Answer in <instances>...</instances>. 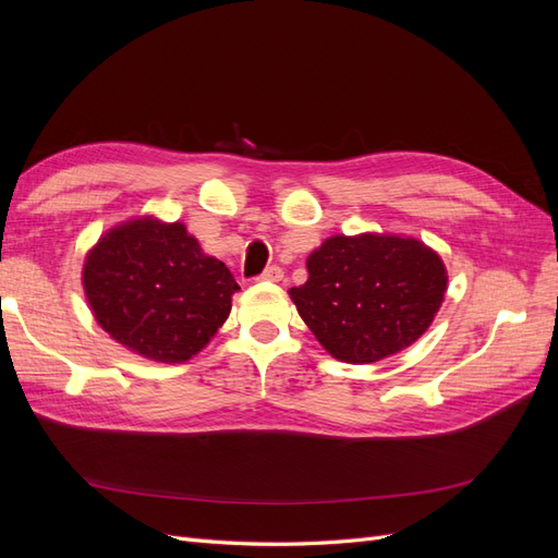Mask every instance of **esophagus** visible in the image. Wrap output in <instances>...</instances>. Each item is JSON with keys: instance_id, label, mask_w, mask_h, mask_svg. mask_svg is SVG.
I'll return each mask as SVG.
<instances>
[{"instance_id": "34e87169", "label": "esophagus", "mask_w": 558, "mask_h": 558, "mask_svg": "<svg viewBox=\"0 0 558 558\" xmlns=\"http://www.w3.org/2000/svg\"><path fill=\"white\" fill-rule=\"evenodd\" d=\"M263 281H281L283 279V269L279 265H269L263 269V275L258 277Z\"/></svg>"}]
</instances>
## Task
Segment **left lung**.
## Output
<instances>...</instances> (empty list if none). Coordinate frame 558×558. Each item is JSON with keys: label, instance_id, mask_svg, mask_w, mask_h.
I'll use <instances>...</instances> for the list:
<instances>
[{"label": "left lung", "instance_id": "1", "mask_svg": "<svg viewBox=\"0 0 558 558\" xmlns=\"http://www.w3.org/2000/svg\"><path fill=\"white\" fill-rule=\"evenodd\" d=\"M307 269L310 279L289 291L302 320L330 356L356 365L416 342L447 289L440 256L393 234L330 238Z\"/></svg>", "mask_w": 558, "mask_h": 558}]
</instances>
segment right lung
<instances>
[{"label":"right lung","mask_w":558,"mask_h":558,"mask_svg":"<svg viewBox=\"0 0 558 558\" xmlns=\"http://www.w3.org/2000/svg\"><path fill=\"white\" fill-rule=\"evenodd\" d=\"M83 286L97 324L160 363L195 356L223 326L240 291L226 263L205 256L181 223L154 218L107 232L88 253Z\"/></svg>","instance_id":"right-lung-1"}]
</instances>
